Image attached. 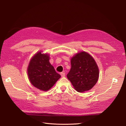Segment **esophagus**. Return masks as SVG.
<instances>
[{
	"label": "esophagus",
	"mask_w": 126,
	"mask_h": 126,
	"mask_svg": "<svg viewBox=\"0 0 126 126\" xmlns=\"http://www.w3.org/2000/svg\"><path fill=\"white\" fill-rule=\"evenodd\" d=\"M65 75V73H61V76L62 77H64Z\"/></svg>",
	"instance_id": "obj_1"
}]
</instances>
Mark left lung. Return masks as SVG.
Returning a JSON list of instances; mask_svg holds the SVG:
<instances>
[{
  "instance_id": "1",
  "label": "left lung",
  "mask_w": 126,
  "mask_h": 126,
  "mask_svg": "<svg viewBox=\"0 0 126 126\" xmlns=\"http://www.w3.org/2000/svg\"><path fill=\"white\" fill-rule=\"evenodd\" d=\"M71 69L67 78L78 92H84L97 82L99 71L95 60L89 53L82 51L71 59Z\"/></svg>"
}]
</instances>
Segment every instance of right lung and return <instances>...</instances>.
Listing matches in <instances>:
<instances>
[{
  "mask_svg": "<svg viewBox=\"0 0 126 126\" xmlns=\"http://www.w3.org/2000/svg\"><path fill=\"white\" fill-rule=\"evenodd\" d=\"M30 82L38 89L47 91L50 89L61 75L56 72L49 62V55L37 52L32 58L28 68Z\"/></svg>",
  "mask_w": 126,
  "mask_h": 126,
  "instance_id": "obj_1",
  "label": "right lung"
}]
</instances>
